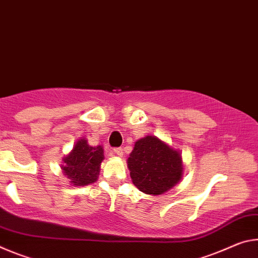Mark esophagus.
I'll return each mask as SVG.
<instances>
[{
  "instance_id": "obj_1",
  "label": "esophagus",
  "mask_w": 258,
  "mask_h": 258,
  "mask_svg": "<svg viewBox=\"0 0 258 258\" xmlns=\"http://www.w3.org/2000/svg\"><path fill=\"white\" fill-rule=\"evenodd\" d=\"M114 153H115L116 155H119V157H122L123 155V150L121 149V147H116V149L113 150Z\"/></svg>"
}]
</instances>
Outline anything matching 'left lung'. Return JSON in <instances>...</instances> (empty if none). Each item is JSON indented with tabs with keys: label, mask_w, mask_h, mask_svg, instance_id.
<instances>
[{
	"label": "left lung",
	"mask_w": 258,
	"mask_h": 258,
	"mask_svg": "<svg viewBox=\"0 0 258 258\" xmlns=\"http://www.w3.org/2000/svg\"><path fill=\"white\" fill-rule=\"evenodd\" d=\"M128 168L135 186L152 196H160L174 187L183 175L180 152L155 136H146L135 143Z\"/></svg>",
	"instance_id": "obj_1"
}]
</instances>
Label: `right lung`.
<instances>
[{"label":"right lung","mask_w":258,"mask_h":258,"mask_svg":"<svg viewBox=\"0 0 258 258\" xmlns=\"http://www.w3.org/2000/svg\"><path fill=\"white\" fill-rule=\"evenodd\" d=\"M104 160V150L100 145L90 146L86 138L77 142L71 153L62 159L64 175L74 186H86L95 183Z\"/></svg>","instance_id":"1"}]
</instances>
